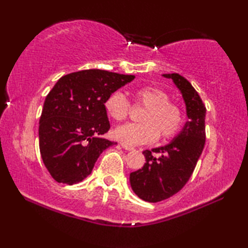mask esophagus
Wrapping results in <instances>:
<instances>
[{"label": "esophagus", "mask_w": 248, "mask_h": 248, "mask_svg": "<svg viewBox=\"0 0 248 248\" xmlns=\"http://www.w3.org/2000/svg\"><path fill=\"white\" fill-rule=\"evenodd\" d=\"M121 146H123L124 150H128V151H133L134 150L133 146L128 145V144H125V143H121Z\"/></svg>", "instance_id": "34e87169"}]
</instances>
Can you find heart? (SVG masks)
<instances>
[{
  "label": "heart",
  "instance_id": "b5f03b06",
  "mask_svg": "<svg viewBox=\"0 0 248 248\" xmlns=\"http://www.w3.org/2000/svg\"><path fill=\"white\" fill-rule=\"evenodd\" d=\"M134 104L144 107L139 124H127L116 128V139L129 145L149 144L157 139L169 140L179 132L184 123V111L177 103L170 100L165 91L155 86H142L132 92ZM108 116L116 121H123L130 112V103L119 91L105 100Z\"/></svg>",
  "mask_w": 248,
  "mask_h": 248
}]
</instances>
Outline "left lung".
Wrapping results in <instances>:
<instances>
[{
  "instance_id": "8db88e82",
  "label": "left lung",
  "mask_w": 248,
  "mask_h": 248,
  "mask_svg": "<svg viewBox=\"0 0 248 248\" xmlns=\"http://www.w3.org/2000/svg\"><path fill=\"white\" fill-rule=\"evenodd\" d=\"M163 77L173 79L180 91L189 120L167 145L143 151V167L130 174L134 194L148 202L165 200L182 189L194 173L205 143L207 109L199 94L178 73L163 74Z\"/></svg>"
}]
</instances>
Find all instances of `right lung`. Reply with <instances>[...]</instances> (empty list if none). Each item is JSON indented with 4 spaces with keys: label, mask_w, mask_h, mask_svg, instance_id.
I'll use <instances>...</instances> for the list:
<instances>
[{
    "label": "right lung",
    "mask_w": 248,
    "mask_h": 248,
    "mask_svg": "<svg viewBox=\"0 0 248 248\" xmlns=\"http://www.w3.org/2000/svg\"><path fill=\"white\" fill-rule=\"evenodd\" d=\"M133 78L96 69L59 78L46 97L39 120L41 158L56 182H82L103 151L117 144L102 138L110 129L105 100Z\"/></svg>",
    "instance_id": "obj_1"
}]
</instances>
